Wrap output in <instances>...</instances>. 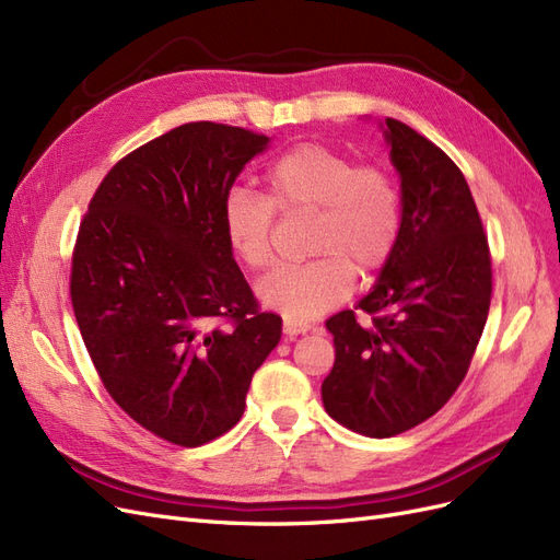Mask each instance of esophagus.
Returning a JSON list of instances; mask_svg holds the SVG:
<instances>
[{
  "mask_svg": "<svg viewBox=\"0 0 560 560\" xmlns=\"http://www.w3.org/2000/svg\"><path fill=\"white\" fill-rule=\"evenodd\" d=\"M284 336H299V334H306L311 329V325H306V322H296V319H284Z\"/></svg>",
  "mask_w": 560,
  "mask_h": 560,
  "instance_id": "1",
  "label": "esophagus"
}]
</instances>
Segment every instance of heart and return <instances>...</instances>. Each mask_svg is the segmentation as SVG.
I'll return each instance as SVG.
<instances>
[{"mask_svg":"<svg viewBox=\"0 0 560 560\" xmlns=\"http://www.w3.org/2000/svg\"><path fill=\"white\" fill-rule=\"evenodd\" d=\"M264 194L233 186L222 202L231 252L252 270L273 264L276 212H311L308 249L315 259L282 266L259 282V299L290 319H313L352 292L358 270L378 273L401 235L397 179L378 163H354L325 144H296L270 161Z\"/></svg>","mask_w":560,"mask_h":560,"instance_id":"b5f03b06","label":"heart"}]
</instances>
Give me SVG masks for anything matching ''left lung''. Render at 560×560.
Instances as JSON below:
<instances>
[{"label": "left lung", "mask_w": 560, "mask_h": 560, "mask_svg": "<svg viewBox=\"0 0 560 560\" xmlns=\"http://www.w3.org/2000/svg\"><path fill=\"white\" fill-rule=\"evenodd\" d=\"M385 140L401 177V235L358 308L327 319L336 360L322 383L327 413L385 439L420 425L467 376L493 294L488 238L465 175L397 118Z\"/></svg>", "instance_id": "1"}]
</instances>
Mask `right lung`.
<instances>
[{"label": "right lung", "mask_w": 560, "mask_h": 560, "mask_svg": "<svg viewBox=\"0 0 560 560\" xmlns=\"http://www.w3.org/2000/svg\"><path fill=\"white\" fill-rule=\"evenodd\" d=\"M268 138L184 124L100 182L72 252L70 296L100 381L121 409L184 448L229 432L282 334L222 231V202Z\"/></svg>", "instance_id": "obj_1"}]
</instances>
